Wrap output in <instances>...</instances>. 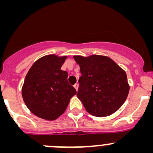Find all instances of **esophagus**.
<instances>
[{"mask_svg": "<svg viewBox=\"0 0 153 153\" xmlns=\"http://www.w3.org/2000/svg\"><path fill=\"white\" fill-rule=\"evenodd\" d=\"M74 87H75V88L76 89V91H78V82H76V83L75 84Z\"/></svg>", "mask_w": 153, "mask_h": 153, "instance_id": "1", "label": "esophagus"}]
</instances>
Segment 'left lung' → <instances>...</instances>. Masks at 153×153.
Returning a JSON list of instances; mask_svg holds the SVG:
<instances>
[{
  "label": "left lung",
  "instance_id": "1",
  "mask_svg": "<svg viewBox=\"0 0 153 153\" xmlns=\"http://www.w3.org/2000/svg\"><path fill=\"white\" fill-rule=\"evenodd\" d=\"M80 68L77 96L94 117L109 116L122 106L129 86L124 71L106 56H74Z\"/></svg>",
  "mask_w": 153,
  "mask_h": 153
}]
</instances>
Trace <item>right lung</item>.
Listing matches in <instances>:
<instances>
[{"label": "right lung", "mask_w": 153, "mask_h": 153, "mask_svg": "<svg viewBox=\"0 0 153 153\" xmlns=\"http://www.w3.org/2000/svg\"><path fill=\"white\" fill-rule=\"evenodd\" d=\"M67 58L47 55L34 63L26 75L22 97L29 110L40 118L54 120L66 110L77 94L68 81V72L60 69Z\"/></svg>", "instance_id": "obj_1"}]
</instances>
